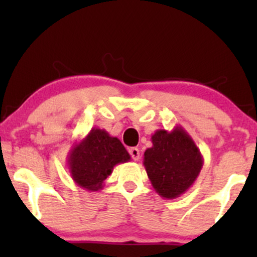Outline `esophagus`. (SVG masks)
<instances>
[{
    "label": "esophagus",
    "mask_w": 257,
    "mask_h": 257,
    "mask_svg": "<svg viewBox=\"0 0 257 257\" xmlns=\"http://www.w3.org/2000/svg\"><path fill=\"white\" fill-rule=\"evenodd\" d=\"M129 153H131L132 158L134 159V161H139V159H140V150L137 149V147H131V149H129Z\"/></svg>",
    "instance_id": "obj_1"
}]
</instances>
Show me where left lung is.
Here are the masks:
<instances>
[{"label":"left lung","mask_w":257,"mask_h":257,"mask_svg":"<svg viewBox=\"0 0 257 257\" xmlns=\"http://www.w3.org/2000/svg\"><path fill=\"white\" fill-rule=\"evenodd\" d=\"M152 147L144 153V167L159 196L174 199L184 194L198 178L203 156L182 126L172 132L158 129L151 137Z\"/></svg>","instance_id":"left-lung-1"}]
</instances>
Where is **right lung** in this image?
I'll list each match as a JSON object with an SVG mask.
<instances>
[{"mask_svg": "<svg viewBox=\"0 0 257 257\" xmlns=\"http://www.w3.org/2000/svg\"><path fill=\"white\" fill-rule=\"evenodd\" d=\"M131 161V155L119 139L104 129L91 128L88 135L76 143L67 156V168L73 181L87 191L101 190L113 167Z\"/></svg>", "mask_w": 257, "mask_h": 257, "instance_id": "obj_1", "label": "right lung"}]
</instances>
